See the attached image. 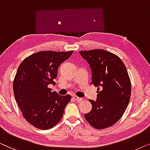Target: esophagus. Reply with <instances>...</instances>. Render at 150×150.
I'll return each mask as SVG.
<instances>
[{"label": "esophagus", "mask_w": 150, "mask_h": 150, "mask_svg": "<svg viewBox=\"0 0 150 150\" xmlns=\"http://www.w3.org/2000/svg\"><path fill=\"white\" fill-rule=\"evenodd\" d=\"M73 98H74L76 101H77V102H79V103L81 102L82 100H83V98H79V97H77V96H73Z\"/></svg>", "instance_id": "34e87169"}]
</instances>
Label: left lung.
<instances>
[{
	"mask_svg": "<svg viewBox=\"0 0 150 150\" xmlns=\"http://www.w3.org/2000/svg\"><path fill=\"white\" fill-rule=\"evenodd\" d=\"M79 54L91 69V84L98 87L96 100H89L92 108L85 118L96 129L108 128L121 118L129 103L131 83L127 69L119 57L105 50Z\"/></svg>",
	"mask_w": 150,
	"mask_h": 150,
	"instance_id": "8db88e82",
	"label": "left lung"
}]
</instances>
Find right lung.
Instances as JSON below:
<instances>
[{"label":"right lung","instance_id":"obj_1","mask_svg":"<svg viewBox=\"0 0 150 150\" xmlns=\"http://www.w3.org/2000/svg\"><path fill=\"white\" fill-rule=\"evenodd\" d=\"M73 51L39 52L22 61L15 77L13 88L16 102L23 116L34 126L50 129L60 122L71 96L52 92L58 67Z\"/></svg>","mask_w":150,"mask_h":150}]
</instances>
